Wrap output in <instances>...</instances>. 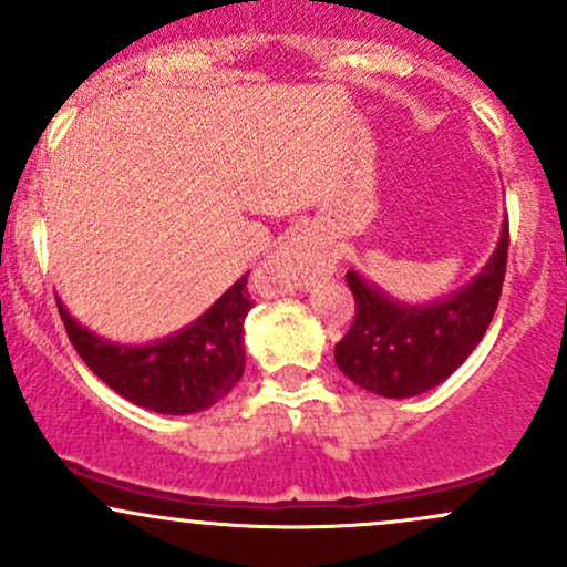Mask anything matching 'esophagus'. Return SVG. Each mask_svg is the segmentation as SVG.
<instances>
[{
    "instance_id": "esophagus-1",
    "label": "esophagus",
    "mask_w": 567,
    "mask_h": 567,
    "mask_svg": "<svg viewBox=\"0 0 567 567\" xmlns=\"http://www.w3.org/2000/svg\"><path fill=\"white\" fill-rule=\"evenodd\" d=\"M316 276L313 254H310L308 243L302 237H291L284 243L270 259L261 265V278L272 286V289H297V286H308L310 278Z\"/></svg>"
}]
</instances>
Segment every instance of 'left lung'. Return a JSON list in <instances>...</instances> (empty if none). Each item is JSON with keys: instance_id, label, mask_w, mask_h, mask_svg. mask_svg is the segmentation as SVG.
<instances>
[{"instance_id": "obj_1", "label": "left lung", "mask_w": 567, "mask_h": 567, "mask_svg": "<svg viewBox=\"0 0 567 567\" xmlns=\"http://www.w3.org/2000/svg\"><path fill=\"white\" fill-rule=\"evenodd\" d=\"M508 221L484 270L446 300L405 306L386 297L354 270L346 272L354 295V324L334 346L340 373L381 398H413L446 381L484 338L501 302Z\"/></svg>"}]
</instances>
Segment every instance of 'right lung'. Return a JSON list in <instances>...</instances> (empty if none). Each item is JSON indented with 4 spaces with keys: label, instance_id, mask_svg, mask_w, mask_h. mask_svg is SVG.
<instances>
[{
    "label": "right lung",
    "instance_id": "obj_1",
    "mask_svg": "<svg viewBox=\"0 0 567 567\" xmlns=\"http://www.w3.org/2000/svg\"><path fill=\"white\" fill-rule=\"evenodd\" d=\"M243 276L208 313L151 346H121L78 324L62 302L59 316L83 362L130 403L169 416L210 408L233 392L246 370L243 321L254 300Z\"/></svg>",
    "mask_w": 567,
    "mask_h": 567
}]
</instances>
